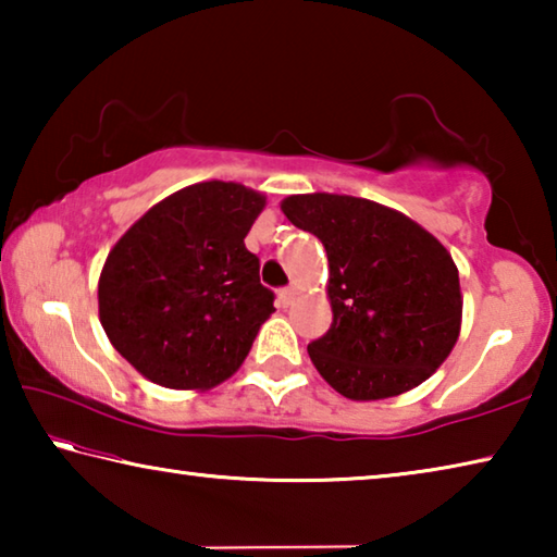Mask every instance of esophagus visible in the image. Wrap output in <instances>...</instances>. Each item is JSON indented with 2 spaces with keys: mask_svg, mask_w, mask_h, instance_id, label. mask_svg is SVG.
Returning <instances> with one entry per match:
<instances>
[{
  "mask_svg": "<svg viewBox=\"0 0 557 557\" xmlns=\"http://www.w3.org/2000/svg\"><path fill=\"white\" fill-rule=\"evenodd\" d=\"M295 295H297L295 287H282L280 289V305L282 307H289L292 301H295Z\"/></svg>",
  "mask_w": 557,
  "mask_h": 557,
  "instance_id": "esophagus-1",
  "label": "esophagus"
}]
</instances>
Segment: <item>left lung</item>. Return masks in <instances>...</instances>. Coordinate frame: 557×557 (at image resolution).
Returning a JSON list of instances; mask_svg holds the SVG:
<instances>
[{
    "label": "left lung",
    "mask_w": 557,
    "mask_h": 557,
    "mask_svg": "<svg viewBox=\"0 0 557 557\" xmlns=\"http://www.w3.org/2000/svg\"><path fill=\"white\" fill-rule=\"evenodd\" d=\"M329 258L332 326L307 346L322 379L351 400L393 398L428 381L457 344L461 292L435 235L385 206L338 194L282 201Z\"/></svg>",
    "instance_id": "obj_1"
}]
</instances>
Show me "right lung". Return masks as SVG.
Wrapping results in <instances>:
<instances>
[{"label":"right lung","mask_w":557,"mask_h":557,"mask_svg":"<svg viewBox=\"0 0 557 557\" xmlns=\"http://www.w3.org/2000/svg\"><path fill=\"white\" fill-rule=\"evenodd\" d=\"M265 206L233 182L186 186L110 250L98 282L110 344L164 388H213L248 356L275 292L245 235Z\"/></svg>","instance_id":"obj_1"}]
</instances>
